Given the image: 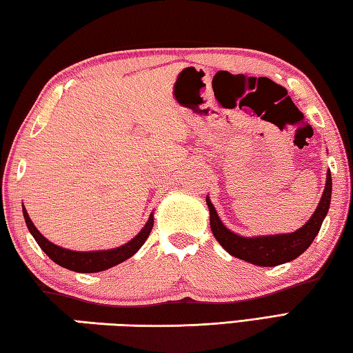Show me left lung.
I'll return each instance as SVG.
<instances>
[{
	"label": "left lung",
	"instance_id": "obj_1",
	"mask_svg": "<svg viewBox=\"0 0 353 353\" xmlns=\"http://www.w3.org/2000/svg\"><path fill=\"white\" fill-rule=\"evenodd\" d=\"M332 198V175L330 170L325 174V185L320 203L309 221L290 234H275V235H259V236H243L225 228L221 218L218 216L214 204L205 196V203L209 208V219L212 234L216 241L223 245V249L243 261L261 265V268H274L278 264L289 263L292 259L300 256L314 241L318 232L321 229L325 215L329 212Z\"/></svg>",
	"mask_w": 353,
	"mask_h": 353
}]
</instances>
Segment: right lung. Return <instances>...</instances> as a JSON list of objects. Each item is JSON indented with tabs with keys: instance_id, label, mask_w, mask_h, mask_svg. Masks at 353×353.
Segmentation results:
<instances>
[{
	"instance_id": "1",
	"label": "right lung",
	"mask_w": 353,
	"mask_h": 353,
	"mask_svg": "<svg viewBox=\"0 0 353 353\" xmlns=\"http://www.w3.org/2000/svg\"><path fill=\"white\" fill-rule=\"evenodd\" d=\"M23 215L26 219V224H28V229L35 238L39 248L48 255L53 263H57L61 268H65L73 272H79V274H94V272H101L108 270L114 265L125 261L130 256H134L137 252L141 249V245L145 243V239L149 238V234L152 228H154V212H152L148 223L144 224V228L139 230V234L135 235L119 248L108 249V250H89V252H78V250H70L61 248V245L53 244L49 241L48 238L43 236L41 232H39L35 224L32 223V219L28 214V210L23 205Z\"/></svg>"
}]
</instances>
